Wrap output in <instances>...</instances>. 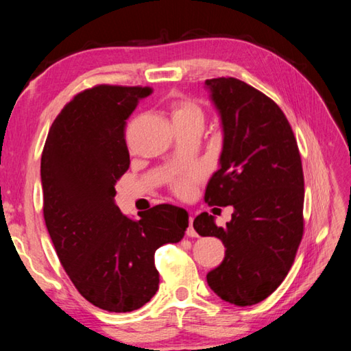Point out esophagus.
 I'll list each match as a JSON object with an SVG mask.
<instances>
[{"label":"esophagus","instance_id":"1","mask_svg":"<svg viewBox=\"0 0 351 351\" xmlns=\"http://www.w3.org/2000/svg\"><path fill=\"white\" fill-rule=\"evenodd\" d=\"M185 234H187V237H196L197 235L195 228H193V217H190V220H189V228H187V230H185Z\"/></svg>","mask_w":351,"mask_h":351}]
</instances>
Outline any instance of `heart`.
<instances>
[{"instance_id": "obj_1", "label": "heart", "mask_w": 351, "mask_h": 351, "mask_svg": "<svg viewBox=\"0 0 351 351\" xmlns=\"http://www.w3.org/2000/svg\"><path fill=\"white\" fill-rule=\"evenodd\" d=\"M171 121H173L175 126H184V125H191V123H204V111L200 108L199 104L195 101L182 98L178 99L171 104ZM197 173L196 171H191V173L182 175L175 180L173 182V190L176 195L180 196H187L193 190V184L197 181Z\"/></svg>"}]
</instances>
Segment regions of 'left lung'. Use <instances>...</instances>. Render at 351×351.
<instances>
[{"mask_svg": "<svg viewBox=\"0 0 351 351\" xmlns=\"http://www.w3.org/2000/svg\"><path fill=\"white\" fill-rule=\"evenodd\" d=\"M217 108L223 147L220 169L205 202L234 206L225 228L208 213L193 221L202 237H217L225 259L206 274L221 300L252 306L287 278L303 237L304 180L299 146L278 104L237 78L206 80Z\"/></svg>", "mask_w": 351, "mask_h": 351, "instance_id": "8db88e82", "label": "left lung"}]
</instances>
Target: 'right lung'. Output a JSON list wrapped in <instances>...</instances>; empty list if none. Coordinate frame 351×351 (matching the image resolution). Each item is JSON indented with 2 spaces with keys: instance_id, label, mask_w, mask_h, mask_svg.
I'll use <instances>...</instances> for the list:
<instances>
[{
  "instance_id": "obj_1",
  "label": "right lung",
  "mask_w": 351,
  "mask_h": 351,
  "mask_svg": "<svg viewBox=\"0 0 351 351\" xmlns=\"http://www.w3.org/2000/svg\"><path fill=\"white\" fill-rule=\"evenodd\" d=\"M151 87L95 86L73 96L52 122L40 161L43 217L78 293L108 312L143 306L158 289L154 255L182 240L189 213L156 205L131 220L114 204L130 167L126 119Z\"/></svg>"
}]
</instances>
